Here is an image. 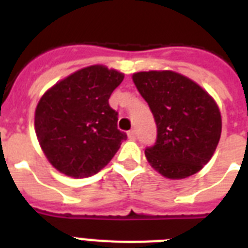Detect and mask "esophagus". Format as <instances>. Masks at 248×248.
<instances>
[{"label": "esophagus", "mask_w": 248, "mask_h": 248, "mask_svg": "<svg viewBox=\"0 0 248 248\" xmlns=\"http://www.w3.org/2000/svg\"><path fill=\"white\" fill-rule=\"evenodd\" d=\"M127 136H128V139H130V140H135L136 139V131H135V130H130V131L127 132Z\"/></svg>", "instance_id": "34e87169"}]
</instances>
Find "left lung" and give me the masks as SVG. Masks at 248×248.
<instances>
[{"label":"left lung","mask_w":248,"mask_h":248,"mask_svg":"<svg viewBox=\"0 0 248 248\" xmlns=\"http://www.w3.org/2000/svg\"><path fill=\"white\" fill-rule=\"evenodd\" d=\"M132 81L157 124L147 161L162 176L185 179L211 159L221 135L220 109L198 83L173 71L138 72Z\"/></svg>","instance_id":"left-lung-1"}]
</instances>
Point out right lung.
Here are the masks:
<instances>
[{"label":"right lung","instance_id":"obj_1","mask_svg":"<svg viewBox=\"0 0 248 248\" xmlns=\"http://www.w3.org/2000/svg\"><path fill=\"white\" fill-rule=\"evenodd\" d=\"M124 77L105 65H90L41 96L34 130L46 158L59 172L76 179L95 175L127 139L117 128L118 113L108 101Z\"/></svg>","mask_w":248,"mask_h":248}]
</instances>
